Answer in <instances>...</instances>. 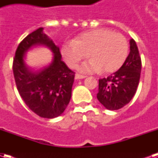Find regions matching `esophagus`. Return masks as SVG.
Masks as SVG:
<instances>
[{
  "label": "esophagus",
  "instance_id": "1",
  "mask_svg": "<svg viewBox=\"0 0 158 158\" xmlns=\"http://www.w3.org/2000/svg\"><path fill=\"white\" fill-rule=\"evenodd\" d=\"M85 78H86V76L81 75V74H76L75 75L76 79H85Z\"/></svg>",
  "mask_w": 158,
  "mask_h": 158
}]
</instances>
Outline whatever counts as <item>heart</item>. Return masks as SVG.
<instances>
[{"label": "heart", "instance_id": "b5f03b06", "mask_svg": "<svg viewBox=\"0 0 158 158\" xmlns=\"http://www.w3.org/2000/svg\"><path fill=\"white\" fill-rule=\"evenodd\" d=\"M61 52L72 69L88 56L90 59L79 67L80 72L92 73L102 71L111 73L118 70L125 62L129 43L119 33L107 29H96L80 34L72 43L62 45Z\"/></svg>", "mask_w": 158, "mask_h": 158}]
</instances>
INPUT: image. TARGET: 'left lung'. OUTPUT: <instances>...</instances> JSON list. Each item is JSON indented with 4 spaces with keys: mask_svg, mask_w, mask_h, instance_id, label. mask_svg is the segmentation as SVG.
Segmentation results:
<instances>
[{
    "mask_svg": "<svg viewBox=\"0 0 158 158\" xmlns=\"http://www.w3.org/2000/svg\"><path fill=\"white\" fill-rule=\"evenodd\" d=\"M129 45L130 52L123 65L107 78L99 79L96 97L106 109L118 110L128 104L139 85L141 60L135 41L131 39Z\"/></svg>",
    "mask_w": 158,
    "mask_h": 158,
    "instance_id": "left-lung-1",
    "label": "left lung"
}]
</instances>
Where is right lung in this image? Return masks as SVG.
Instances as JSON below:
<instances>
[{
    "label": "right lung",
    "mask_w": 158,
    "mask_h": 158,
    "mask_svg": "<svg viewBox=\"0 0 158 158\" xmlns=\"http://www.w3.org/2000/svg\"><path fill=\"white\" fill-rule=\"evenodd\" d=\"M36 46H45L53 57L48 65L38 70L26 62V53ZM13 74L20 96L29 109L45 118L60 116L69 105L74 73L62 61L57 45L39 28L19 44L13 59Z\"/></svg>",
    "instance_id": "add662e5"
}]
</instances>
